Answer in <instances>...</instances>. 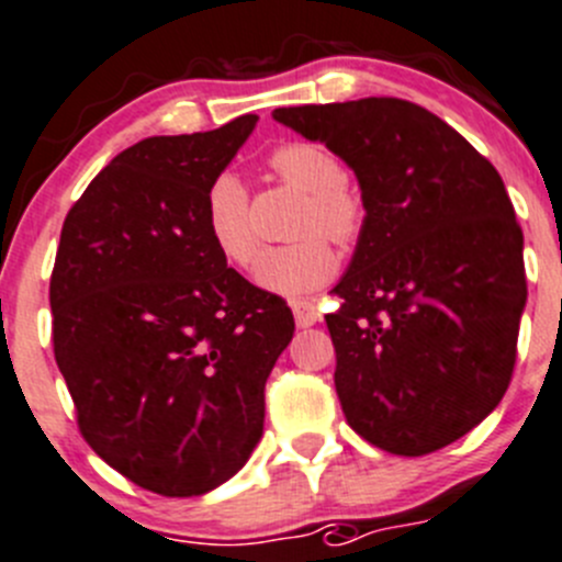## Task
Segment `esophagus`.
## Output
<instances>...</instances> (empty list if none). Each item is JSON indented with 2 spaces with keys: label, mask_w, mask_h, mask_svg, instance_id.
<instances>
[{
  "label": "esophagus",
  "mask_w": 562,
  "mask_h": 562,
  "mask_svg": "<svg viewBox=\"0 0 562 562\" xmlns=\"http://www.w3.org/2000/svg\"><path fill=\"white\" fill-rule=\"evenodd\" d=\"M291 311L299 327H313L316 322H322V313H318L316 302H307V299H293Z\"/></svg>",
  "instance_id": "obj_1"
}]
</instances>
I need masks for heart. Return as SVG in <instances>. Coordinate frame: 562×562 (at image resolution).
I'll use <instances>...</instances> for the list:
<instances>
[{"instance_id":"obj_1","label":"heart","mask_w":562,"mask_h":562,"mask_svg":"<svg viewBox=\"0 0 562 562\" xmlns=\"http://www.w3.org/2000/svg\"><path fill=\"white\" fill-rule=\"evenodd\" d=\"M282 186L307 193L293 235L302 240L271 249L260 263V285L285 296H302L327 285L338 271L330 240L349 246L366 224L363 199L346 182V166L327 144L288 140L266 157ZM204 229L218 255L238 269H251L260 257V235L251 218L249 191L235 175H218L204 191Z\"/></svg>"}]
</instances>
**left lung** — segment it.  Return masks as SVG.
Listing matches in <instances>:
<instances>
[{
  "instance_id": "8db88e82",
  "label": "left lung",
  "mask_w": 562,
  "mask_h": 562,
  "mask_svg": "<svg viewBox=\"0 0 562 562\" xmlns=\"http://www.w3.org/2000/svg\"><path fill=\"white\" fill-rule=\"evenodd\" d=\"M274 119L344 157L363 191V233L327 316L346 422L391 454L449 447L499 405L516 366L524 235L499 171L405 99Z\"/></svg>"
}]
</instances>
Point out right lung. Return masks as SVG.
Returning <instances> with one entry per match:
<instances>
[{
	"label": "right lung",
	"mask_w": 562,
	"mask_h": 562,
	"mask_svg": "<svg viewBox=\"0 0 562 562\" xmlns=\"http://www.w3.org/2000/svg\"><path fill=\"white\" fill-rule=\"evenodd\" d=\"M157 135L99 171L63 222L55 360L88 447L160 496L207 494L263 435V387L293 338L285 299L210 244L204 191L255 130Z\"/></svg>",
	"instance_id": "add662e5"
}]
</instances>
